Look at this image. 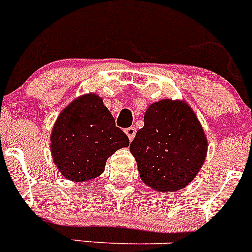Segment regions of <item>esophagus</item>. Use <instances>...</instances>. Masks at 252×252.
<instances>
[{
  "label": "esophagus",
  "instance_id": "obj_1",
  "mask_svg": "<svg viewBox=\"0 0 252 252\" xmlns=\"http://www.w3.org/2000/svg\"><path fill=\"white\" fill-rule=\"evenodd\" d=\"M125 132H126V135H127L130 141H132V140L135 139V136H136V128L135 127H127L125 130Z\"/></svg>",
  "mask_w": 252,
  "mask_h": 252
}]
</instances>
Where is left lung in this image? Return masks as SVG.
Segmentation results:
<instances>
[{
	"label": "left lung",
	"mask_w": 252,
	"mask_h": 252,
	"mask_svg": "<svg viewBox=\"0 0 252 252\" xmlns=\"http://www.w3.org/2000/svg\"><path fill=\"white\" fill-rule=\"evenodd\" d=\"M207 149L208 142L194 111L178 99L150 104L144 127L130 145L142 182L165 193L179 190L194 179Z\"/></svg>",
	"instance_id": "obj_1"
}]
</instances>
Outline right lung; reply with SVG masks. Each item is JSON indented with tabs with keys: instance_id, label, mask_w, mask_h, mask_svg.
Returning a JSON list of instances; mask_svg holds the SVG:
<instances>
[{
	"instance_id": "1",
	"label": "right lung",
	"mask_w": 252,
	"mask_h": 252,
	"mask_svg": "<svg viewBox=\"0 0 252 252\" xmlns=\"http://www.w3.org/2000/svg\"><path fill=\"white\" fill-rule=\"evenodd\" d=\"M50 141L58 170L73 182L101 175L107 159L130 145L126 133L116 127L115 119L94 93L78 97L60 112Z\"/></svg>"
}]
</instances>
